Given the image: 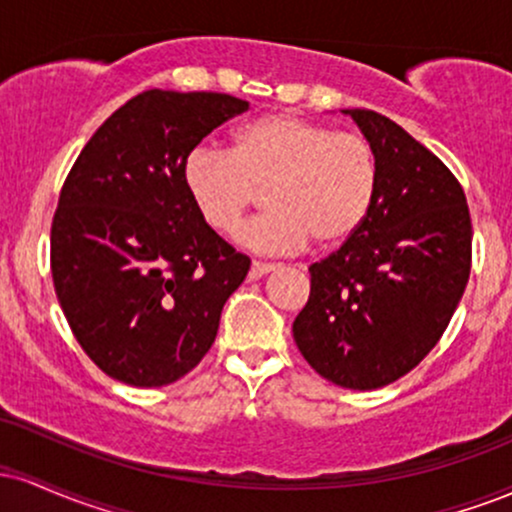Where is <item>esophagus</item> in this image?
<instances>
[{
  "label": "esophagus",
  "mask_w": 512,
  "mask_h": 512,
  "mask_svg": "<svg viewBox=\"0 0 512 512\" xmlns=\"http://www.w3.org/2000/svg\"><path fill=\"white\" fill-rule=\"evenodd\" d=\"M276 264H267V262H252L250 267V279H262V276H267L269 272H274Z\"/></svg>",
  "instance_id": "1"
}]
</instances>
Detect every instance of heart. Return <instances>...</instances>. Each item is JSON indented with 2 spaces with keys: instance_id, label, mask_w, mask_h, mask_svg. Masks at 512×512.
<instances>
[{
  "instance_id": "b5f03b06",
  "label": "heart",
  "mask_w": 512,
  "mask_h": 512,
  "mask_svg": "<svg viewBox=\"0 0 512 512\" xmlns=\"http://www.w3.org/2000/svg\"><path fill=\"white\" fill-rule=\"evenodd\" d=\"M380 166L358 132L293 113L238 127L231 149L197 146L182 158V187L202 221L233 233L267 187L269 211L245 223L238 243L260 255H289L310 240L334 248L354 238L378 195Z\"/></svg>"
}]
</instances>
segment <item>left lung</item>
Instances as JSON below:
<instances>
[{
	"label": "left lung",
	"mask_w": 512,
	"mask_h": 512,
	"mask_svg": "<svg viewBox=\"0 0 512 512\" xmlns=\"http://www.w3.org/2000/svg\"><path fill=\"white\" fill-rule=\"evenodd\" d=\"M344 113L378 154V195L356 236L310 264L293 339L325 380L375 390L443 337L472 269V219L462 185L424 144L373 110Z\"/></svg>",
	"instance_id": "8db88e82"
}]
</instances>
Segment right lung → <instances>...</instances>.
<instances>
[{
  "instance_id": "1",
  "label": "right lung",
  "mask_w": 512,
  "mask_h": 512,
  "mask_svg": "<svg viewBox=\"0 0 512 512\" xmlns=\"http://www.w3.org/2000/svg\"><path fill=\"white\" fill-rule=\"evenodd\" d=\"M245 110L228 93L151 88L96 129L64 180L50 231L55 293L81 349L120 383L190 373L248 274V257L182 187V158Z\"/></svg>"
}]
</instances>
